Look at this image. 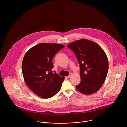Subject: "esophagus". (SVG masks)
I'll return each mask as SVG.
<instances>
[{"mask_svg":"<svg viewBox=\"0 0 127 127\" xmlns=\"http://www.w3.org/2000/svg\"><path fill=\"white\" fill-rule=\"evenodd\" d=\"M72 73H70V74H69V75L67 76V77H68V78H70L72 76Z\"/></svg>","mask_w":127,"mask_h":127,"instance_id":"1","label":"esophagus"}]
</instances>
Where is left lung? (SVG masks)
<instances>
[{
	"instance_id": "obj_1",
	"label": "left lung",
	"mask_w": 127,
	"mask_h": 127,
	"mask_svg": "<svg viewBox=\"0 0 127 127\" xmlns=\"http://www.w3.org/2000/svg\"><path fill=\"white\" fill-rule=\"evenodd\" d=\"M67 47L73 51L80 68V83L77 90L84 95L93 94L103 85L108 69V61L101 47L96 43L81 39L69 44Z\"/></svg>"
}]
</instances>
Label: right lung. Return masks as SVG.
Listing matches in <instances>:
<instances>
[{
    "mask_svg": "<svg viewBox=\"0 0 127 127\" xmlns=\"http://www.w3.org/2000/svg\"><path fill=\"white\" fill-rule=\"evenodd\" d=\"M64 47L58 44L40 43L31 48L24 57L22 68L25 81L41 98L52 97L61 89L64 77L52 71V60Z\"/></svg>",
    "mask_w": 127,
    "mask_h": 127,
    "instance_id": "1",
    "label": "right lung"
}]
</instances>
